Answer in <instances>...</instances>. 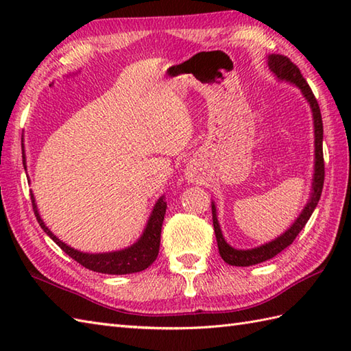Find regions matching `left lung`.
Returning a JSON list of instances; mask_svg holds the SVG:
<instances>
[{
    "label": "left lung",
    "mask_w": 351,
    "mask_h": 351,
    "mask_svg": "<svg viewBox=\"0 0 351 351\" xmlns=\"http://www.w3.org/2000/svg\"><path fill=\"white\" fill-rule=\"evenodd\" d=\"M268 68L274 73L276 78L282 81H288L291 84H295L300 88L302 93L306 101L309 102L311 110H312V117H314V134H315V167H314V180H312V191L311 197L308 200L306 206L303 208L299 217L289 226L288 230H285L280 237L276 238V240L265 243L259 247L255 249H234L232 245H229L225 238H223L221 229L217 220V211H215L214 202L213 206V225H214V232L215 238H217V245L221 259L228 263L229 265L235 267H249L255 265L259 263H264L267 259L274 258L278 253H280L283 249H287L289 244H293L295 237L300 234V230L306 225L309 217L314 213L315 206L318 204L319 197H322L323 191V184H324V158H323V121H322V113H319L318 102L315 99L314 93H312L309 84L306 80L303 78L300 69L289 60L285 56L279 54H271L268 56Z\"/></svg>",
    "instance_id": "8db88e82"
}]
</instances>
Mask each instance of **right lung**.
Instances as JSON below:
<instances>
[{"instance_id": "1", "label": "right lung", "mask_w": 351, "mask_h": 351, "mask_svg": "<svg viewBox=\"0 0 351 351\" xmlns=\"http://www.w3.org/2000/svg\"><path fill=\"white\" fill-rule=\"evenodd\" d=\"M25 155H24V169L25 166ZM32 204L33 211L36 214V219L39 221L40 228L49 235V238L54 240L56 244H58L64 253L75 259L78 264L88 268V270L104 274H130L137 273L151 265L154 261L158 256L160 250V237H161V226L164 220V214H166L167 202L164 196H161L154 206L151 213V217L147 220V225L143 230V234L138 240L132 245L117 252H107V253H84L69 247L68 244L58 240V238L51 232V230L45 225L43 220L40 219L39 211H37L34 196L32 195Z\"/></svg>"}]
</instances>
